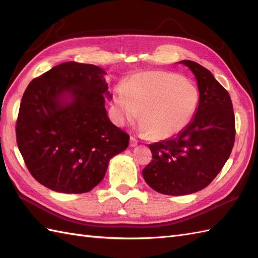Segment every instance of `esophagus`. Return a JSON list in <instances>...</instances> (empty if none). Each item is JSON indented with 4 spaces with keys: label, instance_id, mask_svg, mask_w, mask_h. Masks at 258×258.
Returning <instances> with one entry per match:
<instances>
[{
    "label": "esophagus",
    "instance_id": "34e87169",
    "mask_svg": "<svg viewBox=\"0 0 258 258\" xmlns=\"http://www.w3.org/2000/svg\"><path fill=\"white\" fill-rule=\"evenodd\" d=\"M138 143H139V141L136 140V139L134 138V136H131V139H130V146L134 147V146L138 145Z\"/></svg>",
    "mask_w": 258,
    "mask_h": 258
}]
</instances>
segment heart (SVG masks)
Segmentation results:
<instances>
[{
    "instance_id": "obj_1",
    "label": "heart",
    "mask_w": 258,
    "mask_h": 258,
    "mask_svg": "<svg viewBox=\"0 0 258 258\" xmlns=\"http://www.w3.org/2000/svg\"><path fill=\"white\" fill-rule=\"evenodd\" d=\"M200 93L182 75L147 71L133 75L115 92L114 106L120 124L141 115V131L153 140H165L182 132L195 116ZM142 113H140V111Z\"/></svg>"
}]
</instances>
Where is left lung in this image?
<instances>
[{"instance_id": "1", "label": "left lung", "mask_w": 258, "mask_h": 258, "mask_svg": "<svg viewBox=\"0 0 258 258\" xmlns=\"http://www.w3.org/2000/svg\"><path fill=\"white\" fill-rule=\"evenodd\" d=\"M197 80L200 104L195 117L176 136L150 144L153 160L143 169L147 185L165 195L205 188L228 160L235 141V116L228 92L193 61H182Z\"/></svg>"}]
</instances>
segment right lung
<instances>
[{"instance_id":"add662e5","label":"right lung","mask_w":258,"mask_h":258,"mask_svg":"<svg viewBox=\"0 0 258 258\" xmlns=\"http://www.w3.org/2000/svg\"><path fill=\"white\" fill-rule=\"evenodd\" d=\"M105 72L65 62L32 80L22 97L16 142L31 175L59 193L81 194L104 178L130 135L107 117ZM70 100L66 101V96Z\"/></svg>"}]
</instances>
